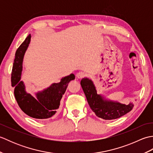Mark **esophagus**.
I'll return each mask as SVG.
<instances>
[{"mask_svg": "<svg viewBox=\"0 0 153 153\" xmlns=\"http://www.w3.org/2000/svg\"><path fill=\"white\" fill-rule=\"evenodd\" d=\"M76 76L78 79H82L85 76V74L84 72H82V71H79V72L76 74Z\"/></svg>", "mask_w": 153, "mask_h": 153, "instance_id": "1", "label": "esophagus"}]
</instances>
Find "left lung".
Listing matches in <instances>:
<instances>
[{"label":"left lung","mask_w":153,"mask_h":153,"mask_svg":"<svg viewBox=\"0 0 153 153\" xmlns=\"http://www.w3.org/2000/svg\"><path fill=\"white\" fill-rule=\"evenodd\" d=\"M80 83L90 108L99 118L108 120L119 118L130 112L134 106L131 102L126 105L98 95L93 81L87 77L83 78Z\"/></svg>","instance_id":"left-lung-1"}]
</instances>
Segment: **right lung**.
<instances>
[{"label":"right lung","instance_id":"1","mask_svg":"<svg viewBox=\"0 0 153 153\" xmlns=\"http://www.w3.org/2000/svg\"><path fill=\"white\" fill-rule=\"evenodd\" d=\"M31 37L29 35L16 51L11 74L12 86L14 87L15 98L23 112L31 118L47 119L56 114L68 83L75 79V76L71 74L62 77L59 83H54L47 89L35 93V97L27 93L25 84L20 79L23 60Z\"/></svg>","mask_w":153,"mask_h":153}]
</instances>
